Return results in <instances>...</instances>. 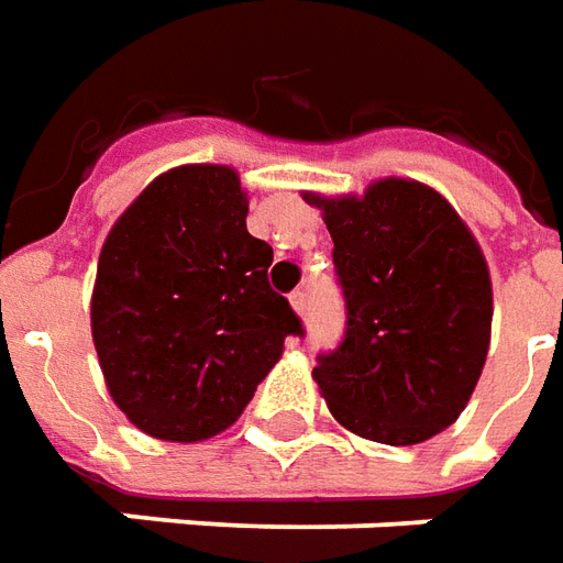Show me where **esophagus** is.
Instances as JSON below:
<instances>
[{"instance_id":"1","label":"esophagus","mask_w":563,"mask_h":563,"mask_svg":"<svg viewBox=\"0 0 563 563\" xmlns=\"http://www.w3.org/2000/svg\"><path fill=\"white\" fill-rule=\"evenodd\" d=\"M290 306H294V312L300 314L306 309V290H294L290 294Z\"/></svg>"}]
</instances>
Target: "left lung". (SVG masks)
<instances>
[{"label": "left lung", "mask_w": 563, "mask_h": 563, "mask_svg": "<svg viewBox=\"0 0 563 563\" xmlns=\"http://www.w3.org/2000/svg\"><path fill=\"white\" fill-rule=\"evenodd\" d=\"M321 209L345 294V339L312 378L357 437L418 445L457 421L492 345V273L479 242L433 187L378 178Z\"/></svg>", "instance_id": "8db88e82"}]
</instances>
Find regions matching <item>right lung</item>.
I'll use <instances>...</instances> for the list:
<instances>
[{"label":"right lung","mask_w":563,"mask_h":563,"mask_svg":"<svg viewBox=\"0 0 563 563\" xmlns=\"http://www.w3.org/2000/svg\"><path fill=\"white\" fill-rule=\"evenodd\" d=\"M233 166L157 175L102 242L90 333L111 400L166 442H202L236 421L302 333L266 269L273 249L245 227Z\"/></svg>","instance_id":"right-lung-1"}]
</instances>
